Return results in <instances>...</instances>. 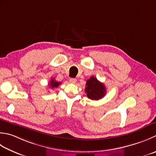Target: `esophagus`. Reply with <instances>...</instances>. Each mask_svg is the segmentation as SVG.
<instances>
[{"instance_id":"obj_1","label":"esophagus","mask_w":156,"mask_h":156,"mask_svg":"<svg viewBox=\"0 0 156 156\" xmlns=\"http://www.w3.org/2000/svg\"><path fill=\"white\" fill-rule=\"evenodd\" d=\"M69 82L72 84H75L76 82V78H70L69 79Z\"/></svg>"}]
</instances>
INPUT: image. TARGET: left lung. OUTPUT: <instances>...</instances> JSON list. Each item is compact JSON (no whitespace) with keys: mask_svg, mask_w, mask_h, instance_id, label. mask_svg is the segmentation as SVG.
I'll return each instance as SVG.
<instances>
[{"mask_svg":"<svg viewBox=\"0 0 156 156\" xmlns=\"http://www.w3.org/2000/svg\"><path fill=\"white\" fill-rule=\"evenodd\" d=\"M85 92L88 99L99 100L105 95L106 88L105 85L99 82L95 77L91 76L87 81Z\"/></svg>","mask_w":156,"mask_h":156,"instance_id":"1","label":"left lung"}]
</instances>
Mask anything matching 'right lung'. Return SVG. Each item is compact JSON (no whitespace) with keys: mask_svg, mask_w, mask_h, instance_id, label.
I'll return each instance as SVG.
<instances>
[{"mask_svg":"<svg viewBox=\"0 0 156 156\" xmlns=\"http://www.w3.org/2000/svg\"><path fill=\"white\" fill-rule=\"evenodd\" d=\"M61 84V82H58L57 81L55 80V78H51V81L49 82V86L51 88H57V87H59V85Z\"/></svg>","mask_w":156,"mask_h":156,"instance_id":"right-lung-1","label":"right lung"}]
</instances>
